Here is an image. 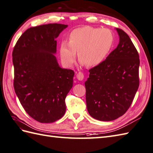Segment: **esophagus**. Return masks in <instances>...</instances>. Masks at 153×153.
<instances>
[{
	"label": "esophagus",
	"mask_w": 153,
	"mask_h": 153,
	"mask_svg": "<svg viewBox=\"0 0 153 153\" xmlns=\"http://www.w3.org/2000/svg\"><path fill=\"white\" fill-rule=\"evenodd\" d=\"M76 78L78 80H82L84 79V74L82 72H79L76 74Z\"/></svg>",
	"instance_id": "esophagus-1"
}]
</instances>
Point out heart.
<instances>
[{
    "label": "heart",
    "instance_id": "heart-1",
    "mask_svg": "<svg viewBox=\"0 0 153 153\" xmlns=\"http://www.w3.org/2000/svg\"><path fill=\"white\" fill-rule=\"evenodd\" d=\"M114 41V36L110 29L88 26L78 28L70 33L69 44L63 42L61 45V57L66 65L71 66L78 52L81 65L96 67L107 58Z\"/></svg>",
    "mask_w": 153,
    "mask_h": 153
}]
</instances>
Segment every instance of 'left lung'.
I'll list each match as a JSON object with an SVG mask.
<instances>
[{"label": "left lung", "mask_w": 153, "mask_h": 153, "mask_svg": "<svg viewBox=\"0 0 153 153\" xmlns=\"http://www.w3.org/2000/svg\"><path fill=\"white\" fill-rule=\"evenodd\" d=\"M116 30L119 44L103 62L89 70L85 82L88 111L101 121L123 116L132 103L140 84L139 53L127 34L120 29Z\"/></svg>", "instance_id": "8db88e82"}]
</instances>
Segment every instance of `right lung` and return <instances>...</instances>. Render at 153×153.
<instances>
[{
  "label": "right lung",
  "mask_w": 153,
  "mask_h": 153,
  "mask_svg": "<svg viewBox=\"0 0 153 153\" xmlns=\"http://www.w3.org/2000/svg\"><path fill=\"white\" fill-rule=\"evenodd\" d=\"M67 25L33 27L19 37L12 52L13 88L26 113L41 123L60 119L65 100L73 87L74 73L59 66L56 38Z\"/></svg>",
  "instance_id": "1"
}]
</instances>
